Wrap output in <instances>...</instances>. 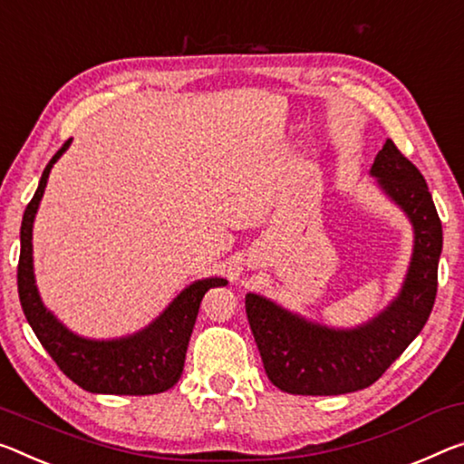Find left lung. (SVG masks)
<instances>
[{"label": "left lung", "mask_w": 464, "mask_h": 464, "mask_svg": "<svg viewBox=\"0 0 464 464\" xmlns=\"http://www.w3.org/2000/svg\"><path fill=\"white\" fill-rule=\"evenodd\" d=\"M370 175L413 225V254L402 286L378 315L353 328L320 324L247 293L246 312L264 370L283 392L333 396L363 391L401 357L430 318L438 291L442 223L428 183L392 140L376 154Z\"/></svg>", "instance_id": "1"}]
</instances>
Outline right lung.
<instances>
[{
	"instance_id": "right-lung-1",
	"label": "right lung",
	"mask_w": 464,
	"mask_h": 464,
	"mask_svg": "<svg viewBox=\"0 0 464 464\" xmlns=\"http://www.w3.org/2000/svg\"><path fill=\"white\" fill-rule=\"evenodd\" d=\"M68 140L41 175L39 188L28 202L20 227V262L18 295L28 324L34 330L43 347L53 357L57 367L73 384L92 394H159L178 384L189 336L200 310L204 293L215 286H225L227 278L210 276L188 285L149 326L134 334L120 338H86L57 320L45 307L34 281L33 264V225L47 179L57 159L68 150Z\"/></svg>"
}]
</instances>
